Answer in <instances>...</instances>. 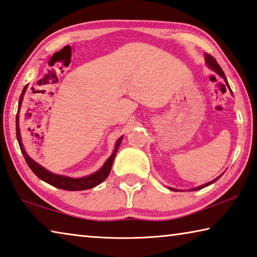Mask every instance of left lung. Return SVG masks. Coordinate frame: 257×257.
<instances>
[{
    "label": "left lung",
    "mask_w": 257,
    "mask_h": 257,
    "mask_svg": "<svg viewBox=\"0 0 257 257\" xmlns=\"http://www.w3.org/2000/svg\"><path fill=\"white\" fill-rule=\"evenodd\" d=\"M205 61H206V64L208 67H210L213 71H215L217 75H220L221 77L223 78L224 79V81H225V84L228 85V81H227V78H225V76H224V72L222 71V69H221V67L219 66V63L216 62V60L213 58L212 55H210V54H207V53H205ZM230 88V87H229ZM220 177H217L216 179H214V180H212V181H210V182H207V184H205V185H202V186H199V187H196V188H194L193 190H198V189H202V188H204V187H206V186H208V185H211V184H213V182H215L217 179H219ZM171 190H176V189H172V188H170Z\"/></svg>",
    "instance_id": "8db88e82"
}]
</instances>
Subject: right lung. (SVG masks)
<instances>
[{"instance_id": "1", "label": "right lung", "mask_w": 257, "mask_h": 257, "mask_svg": "<svg viewBox=\"0 0 257 257\" xmlns=\"http://www.w3.org/2000/svg\"><path fill=\"white\" fill-rule=\"evenodd\" d=\"M26 89H27V86L24 87L23 93H21V95H20L19 108L21 106V102H23V99H24V95H25ZM16 134H17V139H18L21 153H23L24 158L26 160V163L28 164V167L30 168V170H32L35 173V175H36L38 178H40V179L47 182V184H50V185H52L53 187H56V188L64 189V190H71V191L90 189V188H93V187L99 185V184H101V182H103L104 180H105L106 178H107V176L110 175L113 160H114V156L116 154V152H118V149H119V146L121 144V141H122V137H120L118 139V142H116L115 147H114V151H113L112 155L107 159L106 162L104 163L103 167L99 169L98 171H96L95 173H93V175H90L88 177L73 179V178L54 175V173L47 171L45 168H43L42 165L36 163V162H35V161H33L32 159L29 158V156L27 155V153H26L25 149H24L23 143H21L20 130H19V115L18 114H17V118H16Z\"/></svg>"}]
</instances>
